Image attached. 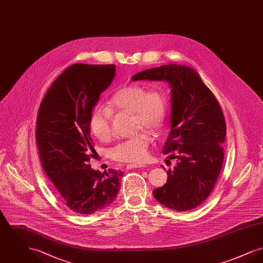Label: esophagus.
Listing matches in <instances>:
<instances>
[{"label": "esophagus", "mask_w": 263, "mask_h": 263, "mask_svg": "<svg viewBox=\"0 0 263 263\" xmlns=\"http://www.w3.org/2000/svg\"><path fill=\"white\" fill-rule=\"evenodd\" d=\"M144 166L146 165L143 163H129L126 165V168L131 170V168H138V167H144Z\"/></svg>", "instance_id": "1"}]
</instances>
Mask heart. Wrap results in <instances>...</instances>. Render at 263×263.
Returning <instances> with one entry per match:
<instances>
[{
  "mask_svg": "<svg viewBox=\"0 0 263 263\" xmlns=\"http://www.w3.org/2000/svg\"><path fill=\"white\" fill-rule=\"evenodd\" d=\"M168 103L161 88H146L140 85H128L118 88L107 101V107L97 106L90 113L88 125L100 141L112 137V113L133 114L136 130H150L160 133L167 117ZM153 136L148 131L119 142L110 151L113 160L123 163H139L146 160Z\"/></svg>",
  "mask_w": 263,
  "mask_h": 263,
  "instance_id": "heart-1",
  "label": "heart"
}]
</instances>
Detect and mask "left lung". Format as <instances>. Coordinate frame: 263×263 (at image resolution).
I'll return each instance as SVG.
<instances>
[{
    "label": "left lung",
    "mask_w": 263,
    "mask_h": 263,
    "mask_svg": "<svg viewBox=\"0 0 263 263\" xmlns=\"http://www.w3.org/2000/svg\"><path fill=\"white\" fill-rule=\"evenodd\" d=\"M166 81L172 88L171 132L163 154L176 165L166 183L153 191L175 211L198 207L210 195L224 161L225 118L212 91L192 68L168 64L140 72L132 81Z\"/></svg>",
    "instance_id": "1"
}]
</instances>
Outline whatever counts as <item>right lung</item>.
<instances>
[{"label":"right lung","mask_w":263,"mask_h":263,"mask_svg":"<svg viewBox=\"0 0 263 263\" xmlns=\"http://www.w3.org/2000/svg\"><path fill=\"white\" fill-rule=\"evenodd\" d=\"M115 76V65H71L41 101L35 138L45 174L68 208L88 215L108 207L120 189L123 172L90 167L93 142L89 116Z\"/></svg>","instance_id":"right-lung-1"}]
</instances>
